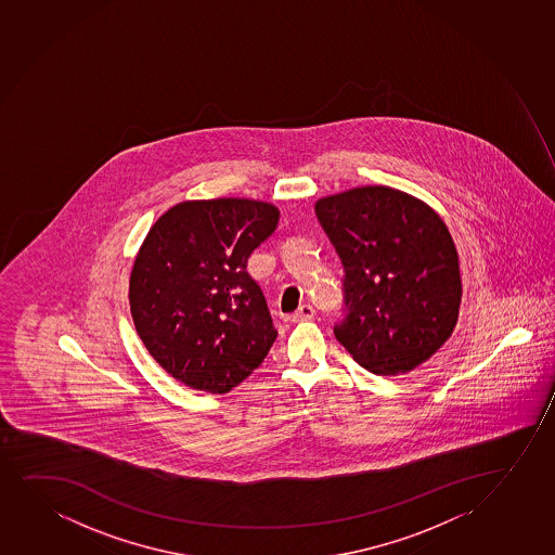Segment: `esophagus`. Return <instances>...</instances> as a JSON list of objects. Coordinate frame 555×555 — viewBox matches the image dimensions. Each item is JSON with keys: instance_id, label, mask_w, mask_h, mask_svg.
Instances as JSON below:
<instances>
[{"instance_id": "esophagus-1", "label": "esophagus", "mask_w": 555, "mask_h": 555, "mask_svg": "<svg viewBox=\"0 0 555 555\" xmlns=\"http://www.w3.org/2000/svg\"><path fill=\"white\" fill-rule=\"evenodd\" d=\"M317 314V310L312 309V305H301L299 309L289 317L292 322H305V320H312Z\"/></svg>"}]
</instances>
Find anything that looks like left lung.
Returning a JSON list of instances; mask_svg holds the SVG:
<instances>
[{"mask_svg": "<svg viewBox=\"0 0 555 555\" xmlns=\"http://www.w3.org/2000/svg\"><path fill=\"white\" fill-rule=\"evenodd\" d=\"M314 210L345 267L338 343L375 375H401L429 360L460 314V261L447 223L389 186L322 197Z\"/></svg>", "mask_w": 555, "mask_h": 555, "instance_id": "1", "label": "left lung"}]
</instances>
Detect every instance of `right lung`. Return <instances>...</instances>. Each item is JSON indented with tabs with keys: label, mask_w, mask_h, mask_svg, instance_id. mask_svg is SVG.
<instances>
[{
	"label": "right lung",
	"mask_w": 555,
	"mask_h": 555,
	"mask_svg": "<svg viewBox=\"0 0 555 555\" xmlns=\"http://www.w3.org/2000/svg\"><path fill=\"white\" fill-rule=\"evenodd\" d=\"M279 218L274 205L254 199L179 203L139 248L133 324L152 358L190 388L228 393L271 350L273 318L246 263Z\"/></svg>",
	"instance_id": "obj_1"
}]
</instances>
